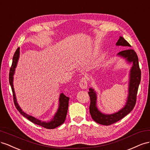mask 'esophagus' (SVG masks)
<instances>
[{"label": "esophagus", "mask_w": 150, "mask_h": 150, "mask_svg": "<svg viewBox=\"0 0 150 150\" xmlns=\"http://www.w3.org/2000/svg\"><path fill=\"white\" fill-rule=\"evenodd\" d=\"M79 85H80V87L81 88H82V89L87 88V79L86 77H85V76H84V77H83L82 79H81L80 83H79Z\"/></svg>", "instance_id": "obj_1"}]
</instances>
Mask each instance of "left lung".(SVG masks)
Listing matches in <instances>:
<instances>
[{
  "label": "left lung",
  "mask_w": 150,
  "mask_h": 150,
  "mask_svg": "<svg viewBox=\"0 0 150 150\" xmlns=\"http://www.w3.org/2000/svg\"><path fill=\"white\" fill-rule=\"evenodd\" d=\"M116 45L122 46L126 47V48L131 46L129 42L122 36L119 37ZM118 55L126 58V60L129 62H132V67L130 71L129 95L127 97L126 105L116 113L109 115L102 114L97 108V96L96 92L92 88L89 89L88 95L90 96V99H91V104H90L89 107L90 113L94 121L102 125L109 126L121 120L133 109L136 102L137 93H138L139 85L141 81V75H142L139 66L138 57L137 56L135 51L131 48L120 51L118 53Z\"/></svg>",
  "instance_id": "1"
}]
</instances>
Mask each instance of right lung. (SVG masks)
<instances>
[{"label": "right lung", "instance_id": "obj_1", "mask_svg": "<svg viewBox=\"0 0 150 150\" xmlns=\"http://www.w3.org/2000/svg\"><path fill=\"white\" fill-rule=\"evenodd\" d=\"M19 57V48L16 50V52L13 56V59H12V63L11 67L10 68V72H9V83L11 86L12 91V96H13V100L14 102V105L16 106V109L18 110L19 112L22 114L23 116L25 118H27L30 121H31L34 124H36L37 125L41 126L46 129H54V128L57 127L65 122L66 116L67 114L68 111V101H69V97H67L65 94L63 93L60 94L59 96V104L58 111L57 112L56 114L54 116L53 119L51 121L49 122H43L41 121L39 119H37L35 117H34L31 115H29L27 114L24 112L23 111L21 110L20 107L19 106L18 102L16 100V95L14 92V89L13 87V75L14 74L15 68L17 65V63H18V59Z\"/></svg>", "mask_w": 150, "mask_h": 150}]
</instances>
